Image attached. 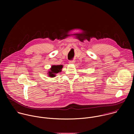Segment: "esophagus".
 <instances>
[{
  "instance_id": "1",
  "label": "esophagus",
  "mask_w": 134,
  "mask_h": 134,
  "mask_svg": "<svg viewBox=\"0 0 134 134\" xmlns=\"http://www.w3.org/2000/svg\"><path fill=\"white\" fill-rule=\"evenodd\" d=\"M74 63H75L74 60H70L69 62V64H74Z\"/></svg>"
}]
</instances>
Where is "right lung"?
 <instances>
[{"mask_svg": "<svg viewBox=\"0 0 134 134\" xmlns=\"http://www.w3.org/2000/svg\"><path fill=\"white\" fill-rule=\"evenodd\" d=\"M63 68V65H52L49 69V71L48 72V76L49 77H54L56 76V74H58L62 71V69Z\"/></svg>", "mask_w": 134, "mask_h": 134, "instance_id": "add662e5", "label": "right lung"}]
</instances>
